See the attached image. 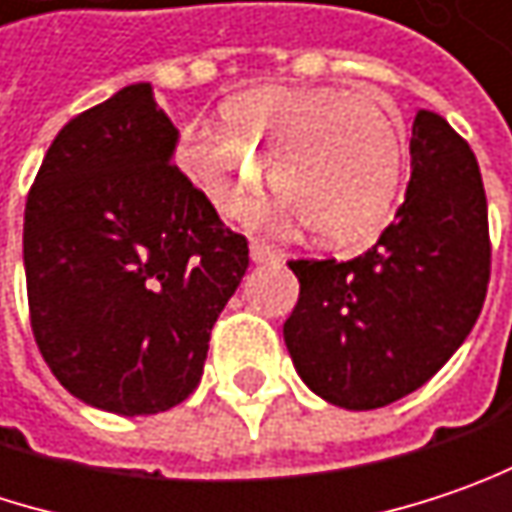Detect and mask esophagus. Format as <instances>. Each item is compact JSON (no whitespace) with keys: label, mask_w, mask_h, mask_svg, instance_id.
I'll return each instance as SVG.
<instances>
[{"label":"esophagus","mask_w":512,"mask_h":512,"mask_svg":"<svg viewBox=\"0 0 512 512\" xmlns=\"http://www.w3.org/2000/svg\"><path fill=\"white\" fill-rule=\"evenodd\" d=\"M250 259L256 265H268V262H279L282 253L276 247H271V244H265V241H250Z\"/></svg>","instance_id":"1"}]
</instances>
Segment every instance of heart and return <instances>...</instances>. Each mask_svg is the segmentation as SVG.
<instances>
[{"label": "heart", "mask_w": 512, "mask_h": 512, "mask_svg": "<svg viewBox=\"0 0 512 512\" xmlns=\"http://www.w3.org/2000/svg\"><path fill=\"white\" fill-rule=\"evenodd\" d=\"M224 130L186 128L183 177L224 218H244L268 168L276 198L262 221L323 244H361L390 218L405 171V139L376 98L347 90L262 87L230 98Z\"/></svg>", "instance_id": "obj_1"}]
</instances>
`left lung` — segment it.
Returning <instances> with one entry per match:
<instances>
[{
    "label": "left lung",
    "instance_id": "1",
    "mask_svg": "<svg viewBox=\"0 0 512 512\" xmlns=\"http://www.w3.org/2000/svg\"><path fill=\"white\" fill-rule=\"evenodd\" d=\"M288 268L300 300L282 335L311 393L347 411L414 393L466 341L487 297V195L472 148L420 110L408 192L379 241L349 262Z\"/></svg>",
    "mask_w": 512,
    "mask_h": 512
}]
</instances>
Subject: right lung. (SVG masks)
<instances>
[{"label":"right lung","mask_w":512,"mask_h":512,"mask_svg":"<svg viewBox=\"0 0 512 512\" xmlns=\"http://www.w3.org/2000/svg\"><path fill=\"white\" fill-rule=\"evenodd\" d=\"M180 130L130 84L55 136L25 201L34 341L75 399L119 417L180 405L247 274V238L171 163Z\"/></svg>","instance_id":"right-lung-1"}]
</instances>
